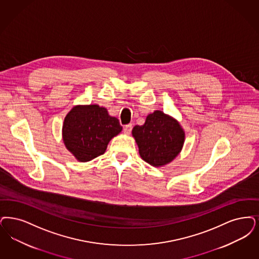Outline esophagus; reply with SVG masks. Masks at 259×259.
Listing matches in <instances>:
<instances>
[{
	"label": "esophagus",
	"instance_id": "1",
	"mask_svg": "<svg viewBox=\"0 0 259 259\" xmlns=\"http://www.w3.org/2000/svg\"><path fill=\"white\" fill-rule=\"evenodd\" d=\"M131 131H132V124L125 125L124 129H123L124 134L129 135L131 133Z\"/></svg>",
	"mask_w": 259,
	"mask_h": 259
}]
</instances>
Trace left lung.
<instances>
[{
	"label": "left lung",
	"instance_id": "obj_1",
	"mask_svg": "<svg viewBox=\"0 0 259 259\" xmlns=\"http://www.w3.org/2000/svg\"><path fill=\"white\" fill-rule=\"evenodd\" d=\"M132 135L143 160L153 166H165L178 155L185 132L174 117L155 111L146 116L145 124L136 125Z\"/></svg>",
	"mask_w": 259,
	"mask_h": 259
}]
</instances>
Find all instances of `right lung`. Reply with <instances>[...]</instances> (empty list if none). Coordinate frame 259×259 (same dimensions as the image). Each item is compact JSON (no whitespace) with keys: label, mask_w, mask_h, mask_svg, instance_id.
<instances>
[{"label":"right lung","mask_w":259,"mask_h":259,"mask_svg":"<svg viewBox=\"0 0 259 259\" xmlns=\"http://www.w3.org/2000/svg\"><path fill=\"white\" fill-rule=\"evenodd\" d=\"M122 130L116 117L98 105H78L66 114L62 125L65 147L79 162L102 155L109 142Z\"/></svg>","instance_id":"1"}]
</instances>
